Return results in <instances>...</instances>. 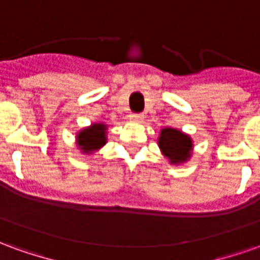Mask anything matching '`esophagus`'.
Segmentation results:
<instances>
[{
  "mask_svg": "<svg viewBox=\"0 0 260 260\" xmlns=\"http://www.w3.org/2000/svg\"><path fill=\"white\" fill-rule=\"evenodd\" d=\"M131 119L136 121V122H142L145 117H143V114H131Z\"/></svg>",
  "mask_w": 260,
  "mask_h": 260,
  "instance_id": "esophagus-1",
  "label": "esophagus"
}]
</instances>
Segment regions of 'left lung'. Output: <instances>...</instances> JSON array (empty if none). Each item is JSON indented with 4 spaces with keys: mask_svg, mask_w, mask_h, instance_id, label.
<instances>
[{
    "mask_svg": "<svg viewBox=\"0 0 260 260\" xmlns=\"http://www.w3.org/2000/svg\"><path fill=\"white\" fill-rule=\"evenodd\" d=\"M158 146L171 164H181L191 157L192 139L189 135L174 128H164L158 136Z\"/></svg>",
    "mask_w": 260,
    "mask_h": 260,
    "instance_id": "1",
    "label": "left lung"
}]
</instances>
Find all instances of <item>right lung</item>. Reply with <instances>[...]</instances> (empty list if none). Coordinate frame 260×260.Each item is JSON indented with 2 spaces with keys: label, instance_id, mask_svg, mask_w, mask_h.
<instances>
[{
  "label": "right lung",
  "instance_id": "add662e5",
  "mask_svg": "<svg viewBox=\"0 0 260 260\" xmlns=\"http://www.w3.org/2000/svg\"><path fill=\"white\" fill-rule=\"evenodd\" d=\"M106 131H107V125L104 124H93L80 131L76 136V142H78L80 150L90 154V153L102 149L107 142Z\"/></svg>",
  "mask_w": 260,
  "mask_h": 260
}]
</instances>
